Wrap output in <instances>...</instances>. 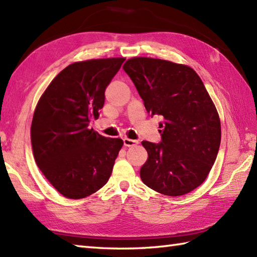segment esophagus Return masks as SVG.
Returning a JSON list of instances; mask_svg holds the SVG:
<instances>
[{
	"instance_id": "esophagus-1",
	"label": "esophagus",
	"mask_w": 257,
	"mask_h": 257,
	"mask_svg": "<svg viewBox=\"0 0 257 257\" xmlns=\"http://www.w3.org/2000/svg\"><path fill=\"white\" fill-rule=\"evenodd\" d=\"M138 144H139L138 140H133V139H128V138L123 139V146L124 147H134V146H137Z\"/></svg>"
}]
</instances>
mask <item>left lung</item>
Wrapping results in <instances>:
<instances>
[{"instance_id": "obj_1", "label": "left lung", "mask_w": 257, "mask_h": 257, "mask_svg": "<svg viewBox=\"0 0 257 257\" xmlns=\"http://www.w3.org/2000/svg\"><path fill=\"white\" fill-rule=\"evenodd\" d=\"M151 117L161 141H143L148 160L140 169L143 182L157 192L178 196L204 182L221 144L219 113L194 70L169 61L135 57L123 65Z\"/></svg>"}]
</instances>
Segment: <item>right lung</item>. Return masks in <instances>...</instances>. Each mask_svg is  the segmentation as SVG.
<instances>
[{"label":"right lung","instance_id":"1","mask_svg":"<svg viewBox=\"0 0 257 257\" xmlns=\"http://www.w3.org/2000/svg\"><path fill=\"white\" fill-rule=\"evenodd\" d=\"M124 58L70 64L42 95L31 127L36 165L59 193L81 199L102 188L123 141L89 127L99 117L105 90Z\"/></svg>","mask_w":257,"mask_h":257}]
</instances>
